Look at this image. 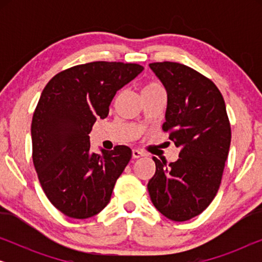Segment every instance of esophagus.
<instances>
[{
	"instance_id": "obj_1",
	"label": "esophagus",
	"mask_w": 262,
	"mask_h": 262,
	"mask_svg": "<svg viewBox=\"0 0 262 262\" xmlns=\"http://www.w3.org/2000/svg\"><path fill=\"white\" fill-rule=\"evenodd\" d=\"M144 155H145V154L141 151V150H138V149L132 150V157H134V159H139V157H142Z\"/></svg>"
}]
</instances>
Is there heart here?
<instances>
[{
    "label": "heart",
    "instance_id": "heart-1",
    "mask_svg": "<svg viewBox=\"0 0 262 262\" xmlns=\"http://www.w3.org/2000/svg\"><path fill=\"white\" fill-rule=\"evenodd\" d=\"M159 89H163L162 85H161L159 82L156 81H151V82H148L144 87L142 89V93L143 92H154V91H159Z\"/></svg>",
    "mask_w": 262,
    "mask_h": 262
}]
</instances>
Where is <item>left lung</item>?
<instances>
[{"label":"left lung","instance_id":"8db88e82","mask_svg":"<svg viewBox=\"0 0 262 262\" xmlns=\"http://www.w3.org/2000/svg\"><path fill=\"white\" fill-rule=\"evenodd\" d=\"M167 91L164 132L180 149L167 166L156 157L148 182L154 206L175 222L198 216L210 205L223 175L231 128L220 89L192 68L174 62L150 63Z\"/></svg>","mask_w":262,"mask_h":262}]
</instances>
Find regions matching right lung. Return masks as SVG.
I'll list each match as a JSON object with an SVG mask.
<instances>
[{"mask_svg": "<svg viewBox=\"0 0 262 262\" xmlns=\"http://www.w3.org/2000/svg\"><path fill=\"white\" fill-rule=\"evenodd\" d=\"M143 69L100 60L60 71L45 85L32 119V159L42 191L66 216L84 220L110 203L132 151L117 145L91 152L88 135L98 118L108 116L117 92Z\"/></svg>", "mask_w": 262, "mask_h": 262, "instance_id": "obj_1", "label": "right lung"}]
</instances>
